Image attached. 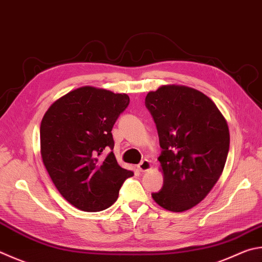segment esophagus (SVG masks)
Returning a JSON list of instances; mask_svg holds the SVG:
<instances>
[{
	"instance_id": "34e87169",
	"label": "esophagus",
	"mask_w": 262,
	"mask_h": 262,
	"mask_svg": "<svg viewBox=\"0 0 262 262\" xmlns=\"http://www.w3.org/2000/svg\"><path fill=\"white\" fill-rule=\"evenodd\" d=\"M151 167H152L151 161L147 160V159L142 160L141 163H140L139 165H137V168H139V169L141 170V172H147V170L151 169Z\"/></svg>"
}]
</instances>
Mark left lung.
<instances>
[{"label":"left lung","mask_w":262,"mask_h":262,"mask_svg":"<svg viewBox=\"0 0 262 262\" xmlns=\"http://www.w3.org/2000/svg\"><path fill=\"white\" fill-rule=\"evenodd\" d=\"M145 105L159 135L164 185L152 193L165 210L184 212L205 198L225 168L230 135L226 118L210 97L181 84L149 92Z\"/></svg>","instance_id":"8db88e82"}]
</instances>
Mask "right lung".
Here are the masks:
<instances>
[{"instance_id": "obj_1", "label": "right lung", "mask_w": 262, "mask_h": 262, "mask_svg": "<svg viewBox=\"0 0 262 262\" xmlns=\"http://www.w3.org/2000/svg\"><path fill=\"white\" fill-rule=\"evenodd\" d=\"M129 104L127 94L84 85L57 99L45 113L40 127L42 161L59 193L84 212L110 207L126 179L111 151L112 128Z\"/></svg>"}]
</instances>
